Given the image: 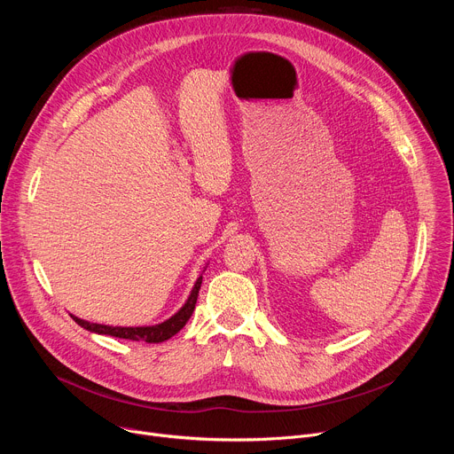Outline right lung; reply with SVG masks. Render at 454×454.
I'll list each match as a JSON object with an SVG mask.
<instances>
[{"instance_id":"add662e5","label":"right lung","mask_w":454,"mask_h":454,"mask_svg":"<svg viewBox=\"0 0 454 454\" xmlns=\"http://www.w3.org/2000/svg\"><path fill=\"white\" fill-rule=\"evenodd\" d=\"M208 266V264H207ZM207 271V268L203 270V273ZM203 273L200 275V278L193 284L186 301L183 303V307L172 314L168 319L156 323V325H144V327H113V325H102V323H91L86 319L77 317L75 314H70L74 317L75 323L93 334H102V336H113V338H120V340H131V341H145V343H161L170 340L174 334H177L184 325L186 321L190 319L193 309H196V301H198V294L201 289V282H203Z\"/></svg>"}]
</instances>
